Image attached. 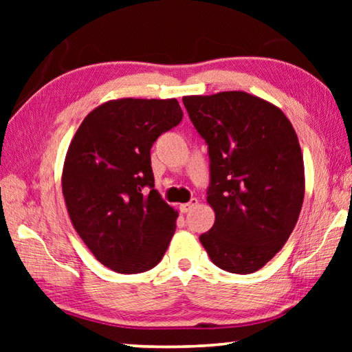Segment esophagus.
Instances as JSON below:
<instances>
[{"label":"esophagus","mask_w":352,"mask_h":352,"mask_svg":"<svg viewBox=\"0 0 352 352\" xmlns=\"http://www.w3.org/2000/svg\"><path fill=\"white\" fill-rule=\"evenodd\" d=\"M197 204H199L197 199H192L190 201H188V204H182L180 206H178V210H180V212H189Z\"/></svg>","instance_id":"obj_1"}]
</instances>
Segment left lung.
Returning <instances> with one entry per match:
<instances>
[{"instance_id": "left-lung-1", "label": "left lung", "mask_w": 352, "mask_h": 352, "mask_svg": "<svg viewBox=\"0 0 352 352\" xmlns=\"http://www.w3.org/2000/svg\"><path fill=\"white\" fill-rule=\"evenodd\" d=\"M210 152L206 201L216 214L200 236L222 270L248 275L287 242L305 200L298 136L279 107L245 91L183 96Z\"/></svg>"}]
</instances>
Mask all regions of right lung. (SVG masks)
<instances>
[{"label": "right lung", "instance_id": "obj_1", "mask_svg": "<svg viewBox=\"0 0 352 352\" xmlns=\"http://www.w3.org/2000/svg\"><path fill=\"white\" fill-rule=\"evenodd\" d=\"M182 118L177 99H113L69 142L62 192L71 223L113 272L151 270L174 236L178 212L153 189L151 147Z\"/></svg>", "mask_w": 352, "mask_h": 352}]
</instances>
